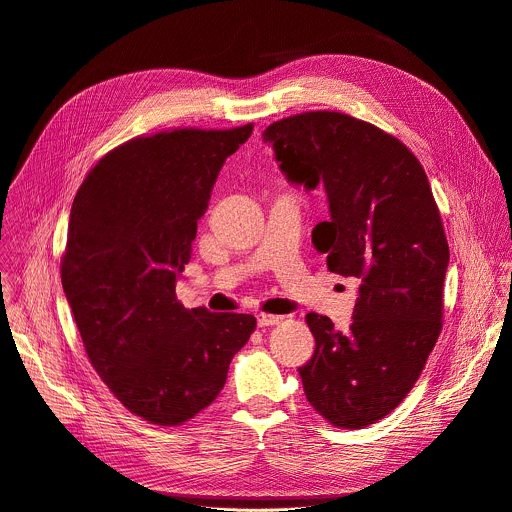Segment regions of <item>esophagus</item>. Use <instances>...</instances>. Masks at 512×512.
Instances as JSON below:
<instances>
[{"instance_id":"34e87169","label":"esophagus","mask_w":512,"mask_h":512,"mask_svg":"<svg viewBox=\"0 0 512 512\" xmlns=\"http://www.w3.org/2000/svg\"><path fill=\"white\" fill-rule=\"evenodd\" d=\"M283 320V316H273V314H259L257 316V326L259 328H267V326H275Z\"/></svg>"}]
</instances>
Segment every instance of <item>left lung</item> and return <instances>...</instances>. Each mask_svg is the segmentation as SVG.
Here are the masks:
<instances>
[{
    "label": "left lung",
    "mask_w": 512,
    "mask_h": 512,
    "mask_svg": "<svg viewBox=\"0 0 512 512\" xmlns=\"http://www.w3.org/2000/svg\"><path fill=\"white\" fill-rule=\"evenodd\" d=\"M263 139L289 182L324 186L330 218L312 243L332 273L360 279L346 332L306 316L316 338L298 369L306 397L336 427H367L407 397L442 332L450 263L442 214L419 160L373 123L308 111L271 123Z\"/></svg>",
    "instance_id": "left-lung-1"
}]
</instances>
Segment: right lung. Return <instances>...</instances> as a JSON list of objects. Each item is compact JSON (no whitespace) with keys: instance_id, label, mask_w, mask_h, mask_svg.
Segmentation results:
<instances>
[{"instance_id":"add662e5","label":"right lung","mask_w":512,"mask_h":512,"mask_svg":"<svg viewBox=\"0 0 512 512\" xmlns=\"http://www.w3.org/2000/svg\"><path fill=\"white\" fill-rule=\"evenodd\" d=\"M251 131L129 139L97 162L70 208L60 277L87 356L123 407L154 425L206 409L257 326L251 314L176 300L216 176Z\"/></svg>"}]
</instances>
